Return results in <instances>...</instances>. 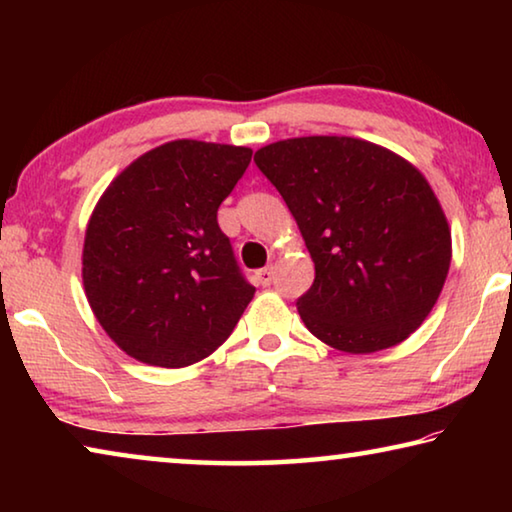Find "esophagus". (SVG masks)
<instances>
[{"instance_id":"1","label":"esophagus","mask_w":512,"mask_h":512,"mask_svg":"<svg viewBox=\"0 0 512 512\" xmlns=\"http://www.w3.org/2000/svg\"><path fill=\"white\" fill-rule=\"evenodd\" d=\"M255 280H257V284H262V287H268V284L273 282V266H266V268H262V271H257Z\"/></svg>"}]
</instances>
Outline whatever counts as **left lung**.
I'll return each mask as SVG.
<instances>
[{
	"label": "left lung",
	"mask_w": 512,
	"mask_h": 512,
	"mask_svg": "<svg viewBox=\"0 0 512 512\" xmlns=\"http://www.w3.org/2000/svg\"><path fill=\"white\" fill-rule=\"evenodd\" d=\"M255 164L314 259V284L296 302L309 332L352 354L409 339L452 262V232L422 173L384 146L336 135L268 144Z\"/></svg>",
	"instance_id": "1"
}]
</instances>
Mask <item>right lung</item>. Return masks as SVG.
Here are the masks:
<instances>
[{
  "instance_id": "right-lung-1",
  "label": "right lung",
  "mask_w": 512,
  "mask_h": 512,
  "mask_svg": "<svg viewBox=\"0 0 512 512\" xmlns=\"http://www.w3.org/2000/svg\"><path fill=\"white\" fill-rule=\"evenodd\" d=\"M246 146L167 142L112 180L85 230L83 287L128 357L185 368L228 339L255 296L216 221Z\"/></svg>"
}]
</instances>
